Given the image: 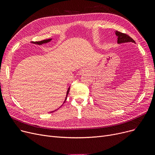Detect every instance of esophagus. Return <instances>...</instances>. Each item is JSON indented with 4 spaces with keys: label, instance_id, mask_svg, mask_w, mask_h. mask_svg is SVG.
<instances>
[{
    "label": "esophagus",
    "instance_id": "obj_1",
    "mask_svg": "<svg viewBox=\"0 0 155 155\" xmlns=\"http://www.w3.org/2000/svg\"><path fill=\"white\" fill-rule=\"evenodd\" d=\"M82 72H84V70H83V71H82Z\"/></svg>",
    "mask_w": 155,
    "mask_h": 155
}]
</instances>
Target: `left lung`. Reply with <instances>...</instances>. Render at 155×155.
<instances>
[{
	"label": "left lung",
	"mask_w": 155,
	"mask_h": 155,
	"mask_svg": "<svg viewBox=\"0 0 155 155\" xmlns=\"http://www.w3.org/2000/svg\"><path fill=\"white\" fill-rule=\"evenodd\" d=\"M115 33L117 36V43L119 44L127 42H133L135 43V41L127 35L123 33V32H120L117 31H116Z\"/></svg>",
	"instance_id": "1"
}]
</instances>
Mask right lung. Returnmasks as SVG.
<instances>
[{
    "mask_svg": "<svg viewBox=\"0 0 155 155\" xmlns=\"http://www.w3.org/2000/svg\"><path fill=\"white\" fill-rule=\"evenodd\" d=\"M51 40V39H45V40H43V41H36V42H32L35 44H37V45H42V44H44V43H46L49 41H50ZM69 91H70V88L68 89L67 91V95H66V98H65V100H64V102L66 101L67 100V96H68V94L69 93Z\"/></svg>",
    "mask_w": 155,
    "mask_h": 155,
    "instance_id": "obj_1",
    "label": "right lung"
}]
</instances>
